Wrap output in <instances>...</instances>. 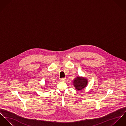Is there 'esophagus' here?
<instances>
[{"label":"esophagus","mask_w":126,"mask_h":126,"mask_svg":"<svg viewBox=\"0 0 126 126\" xmlns=\"http://www.w3.org/2000/svg\"><path fill=\"white\" fill-rule=\"evenodd\" d=\"M66 78H60V81H65L66 80Z\"/></svg>","instance_id":"1"}]
</instances>
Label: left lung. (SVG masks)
I'll return each mask as SVG.
<instances>
[{
  "instance_id": "1",
  "label": "left lung",
  "mask_w": 126,
  "mask_h": 126,
  "mask_svg": "<svg viewBox=\"0 0 126 126\" xmlns=\"http://www.w3.org/2000/svg\"><path fill=\"white\" fill-rule=\"evenodd\" d=\"M73 83L75 88L77 90H80L86 86L87 84V80L84 78L78 77L73 80Z\"/></svg>"
}]
</instances>
